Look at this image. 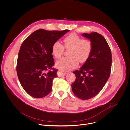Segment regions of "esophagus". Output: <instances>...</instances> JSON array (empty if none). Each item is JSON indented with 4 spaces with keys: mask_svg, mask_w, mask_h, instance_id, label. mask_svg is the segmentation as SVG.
Wrapping results in <instances>:
<instances>
[{
    "mask_svg": "<svg viewBox=\"0 0 130 130\" xmlns=\"http://www.w3.org/2000/svg\"><path fill=\"white\" fill-rule=\"evenodd\" d=\"M58 75L60 77H62V76H64L66 75V74H67L66 72H64V71H62L61 70H59L58 72Z\"/></svg>",
    "mask_w": 130,
    "mask_h": 130,
    "instance_id": "esophagus-1",
    "label": "esophagus"
}]
</instances>
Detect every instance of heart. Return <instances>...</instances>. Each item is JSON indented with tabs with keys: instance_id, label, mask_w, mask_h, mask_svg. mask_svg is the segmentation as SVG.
<instances>
[{
	"instance_id": "b5f03b06",
	"label": "heart",
	"mask_w": 130,
	"mask_h": 130,
	"mask_svg": "<svg viewBox=\"0 0 130 130\" xmlns=\"http://www.w3.org/2000/svg\"><path fill=\"white\" fill-rule=\"evenodd\" d=\"M64 45L56 41L52 46V54L57 59L63 55L64 48L69 49L68 57L63 58L56 62V66L62 70H70L75 68L80 63L85 62L92 51V43L88 39H82L75 33H72L63 39Z\"/></svg>"
}]
</instances>
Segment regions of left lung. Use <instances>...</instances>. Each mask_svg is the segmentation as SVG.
I'll list each match as a JSON object with an SVG mask.
<instances>
[{"instance_id":"1","label":"left lung","mask_w":130,"mask_h":130,"mask_svg":"<svg viewBox=\"0 0 130 130\" xmlns=\"http://www.w3.org/2000/svg\"><path fill=\"white\" fill-rule=\"evenodd\" d=\"M82 36L91 41L92 51L83 66L73 72L76 79L71 86L74 94L85 100L98 95L109 79L112 56L108 44L102 35L92 32L83 33Z\"/></svg>"}]
</instances>
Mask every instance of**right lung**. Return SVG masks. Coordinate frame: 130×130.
<instances>
[{"label": "right lung", "instance_id": "obj_1", "mask_svg": "<svg viewBox=\"0 0 130 130\" xmlns=\"http://www.w3.org/2000/svg\"><path fill=\"white\" fill-rule=\"evenodd\" d=\"M69 30L38 29L22 43L18 55L17 72L24 90L31 96L41 98L52 91L58 70L53 68L52 46Z\"/></svg>", "mask_w": 130, "mask_h": 130}]
</instances>
